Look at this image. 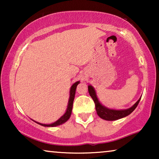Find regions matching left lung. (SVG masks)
Returning <instances> with one entry per match:
<instances>
[{
	"instance_id": "obj_1",
	"label": "left lung",
	"mask_w": 159,
	"mask_h": 159,
	"mask_svg": "<svg viewBox=\"0 0 159 159\" xmlns=\"http://www.w3.org/2000/svg\"><path fill=\"white\" fill-rule=\"evenodd\" d=\"M88 92L91 98H93V101L95 102V110H96L97 114L98 115L101 119H103L104 120L106 121H115L117 120V119L124 118V117L129 115L134 109H135L141 99L140 97V98L138 99V101H137L132 107L127 108V109H112V108H107L106 106H103V104H101V102L99 101L98 98L95 90L92 85H90V84L88 85Z\"/></svg>"
}]
</instances>
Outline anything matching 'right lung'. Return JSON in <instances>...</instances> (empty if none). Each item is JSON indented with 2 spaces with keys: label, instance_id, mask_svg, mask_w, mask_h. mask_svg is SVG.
Returning a JSON list of instances; mask_svg holds the SVG:
<instances>
[{
  "label": "right lung",
  "instance_id": "right-lung-1",
  "mask_svg": "<svg viewBox=\"0 0 159 159\" xmlns=\"http://www.w3.org/2000/svg\"><path fill=\"white\" fill-rule=\"evenodd\" d=\"M80 81H77L74 83L72 85H71V88H70V91H69V101H68V105H67V108L66 110V112L64 113V114L60 117L59 119H58L57 121H56L55 122L52 123V124H41L39 122H37V121H34V122L39 124L40 125H42L43 127H56V126L61 125L62 124H64L69 120V119L70 118L71 114V111H72V106H73V102H74V99H75V93H76V88H77V86L78 85V84L80 83Z\"/></svg>",
  "mask_w": 159,
  "mask_h": 159
}]
</instances>
